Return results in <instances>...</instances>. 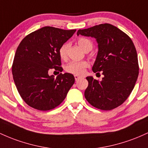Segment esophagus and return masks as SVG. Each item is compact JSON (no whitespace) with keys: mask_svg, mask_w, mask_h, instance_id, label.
<instances>
[{"mask_svg":"<svg viewBox=\"0 0 148 148\" xmlns=\"http://www.w3.org/2000/svg\"><path fill=\"white\" fill-rule=\"evenodd\" d=\"M74 77H75V80H77V79H78L79 77H80V76L77 75H75Z\"/></svg>","mask_w":148,"mask_h":148,"instance_id":"obj_1","label":"esophagus"}]
</instances>
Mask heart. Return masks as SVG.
Masks as SVG:
<instances>
[{
    "mask_svg": "<svg viewBox=\"0 0 148 148\" xmlns=\"http://www.w3.org/2000/svg\"><path fill=\"white\" fill-rule=\"evenodd\" d=\"M77 43L84 51L87 52L92 49V42L89 39L85 38H80L77 40ZM69 43H64L61 46L59 50V56L63 60H66L68 57V49H69ZM89 64L86 61H71L66 66V71L70 73L79 75L82 74L84 71V69L88 67Z\"/></svg>",
    "mask_w": 148,
    "mask_h": 148,
    "instance_id": "1",
    "label": "heart"
}]
</instances>
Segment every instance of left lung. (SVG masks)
Returning <instances> with one entry per match:
<instances>
[{
    "instance_id": "obj_1",
    "label": "left lung",
    "mask_w": 148,
    "mask_h": 148,
    "mask_svg": "<svg viewBox=\"0 0 148 148\" xmlns=\"http://www.w3.org/2000/svg\"><path fill=\"white\" fill-rule=\"evenodd\" d=\"M77 35L96 38L99 51L92 71L96 73L101 71L104 75L101 81L92 76L86 77L89 84L85 99L103 110L122 105L134 89L139 73L136 49L132 39L110 24L79 29Z\"/></svg>"
}]
</instances>
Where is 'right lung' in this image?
Listing matches in <instances>:
<instances>
[{
  "label": "right lung",
  "mask_w": 148,
  "mask_h": 148,
  "mask_svg": "<svg viewBox=\"0 0 148 148\" xmlns=\"http://www.w3.org/2000/svg\"><path fill=\"white\" fill-rule=\"evenodd\" d=\"M76 31L45 26L26 36L16 49L12 72L18 92L31 108L49 110L60 105L75 82L72 74L62 72L59 48Z\"/></svg>",
  "instance_id": "obj_1"
}]
</instances>
